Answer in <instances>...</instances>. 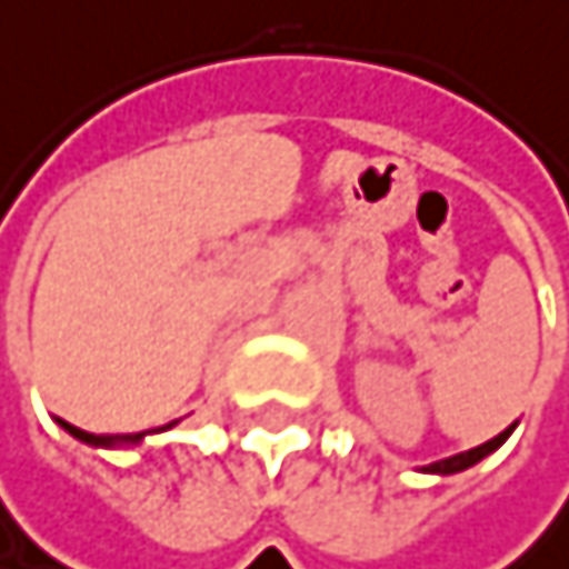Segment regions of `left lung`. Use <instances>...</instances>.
I'll return each instance as SVG.
<instances>
[{
	"label": "left lung",
	"instance_id": "left-lung-1",
	"mask_svg": "<svg viewBox=\"0 0 569 569\" xmlns=\"http://www.w3.org/2000/svg\"><path fill=\"white\" fill-rule=\"evenodd\" d=\"M509 431L512 428H506V431H499L496 438H489V441H482L479 449H469V452H459V456H452V459H441V462H431L425 472H438V476H452V472H462V469H469V466H476L479 459H486L489 452H496L499 445L509 438Z\"/></svg>",
	"mask_w": 569,
	"mask_h": 569
}]
</instances>
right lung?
<instances>
[{"label": "right lung", "instance_id": "right-lung-1", "mask_svg": "<svg viewBox=\"0 0 569 569\" xmlns=\"http://www.w3.org/2000/svg\"><path fill=\"white\" fill-rule=\"evenodd\" d=\"M63 428H67L73 438L87 441V445H138V441L144 438V431H138V435H93V431H83V428L67 425V421H63Z\"/></svg>", "mask_w": 569, "mask_h": 569}]
</instances>
